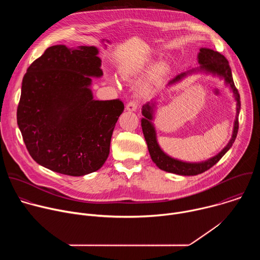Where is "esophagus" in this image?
<instances>
[{
  "label": "esophagus",
  "mask_w": 260,
  "mask_h": 260,
  "mask_svg": "<svg viewBox=\"0 0 260 260\" xmlns=\"http://www.w3.org/2000/svg\"><path fill=\"white\" fill-rule=\"evenodd\" d=\"M138 107V102L136 100H132L126 104V110L127 111H136Z\"/></svg>",
  "instance_id": "obj_1"
}]
</instances>
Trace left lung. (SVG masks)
<instances>
[{"label":"left lung","instance_id":"8db88e82","mask_svg":"<svg viewBox=\"0 0 260 260\" xmlns=\"http://www.w3.org/2000/svg\"><path fill=\"white\" fill-rule=\"evenodd\" d=\"M199 62L201 64V70L207 71L213 74H217V75L223 77L226 81L228 84L233 89V92L235 94V98L237 100V116H236V121H235V126H234V133L233 137L230 141V143L226 145V147L222 150L219 154L216 156L210 158L209 160L203 161V162H198V164H190V162H184L181 160H177L175 158H172L168 156L161 149L160 147L157 144L156 141V135H155V129L153 124L151 123L150 120H152V107L147 104L143 106L142 110V114L144 115V118L142 119V129L143 134L148 146V150H149L150 156L154 164L160 169L169 173H174L177 175H183V176H194L202 174L206 171H208L210 168H212L214 165H216L221 157L223 156L233 146L237 135L239 131V113H240V109H241V101H240V93L234 83L233 79V74H232V69L229 64V60L225 58L224 55H222L218 51H214L209 48H201L200 53H199ZM184 75L186 74L183 73L181 75H178L174 80H172L169 84L174 83L178 80H180Z\"/></svg>","mask_w":260,"mask_h":260}]
</instances>
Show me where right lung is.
Returning <instances> with one entry per match:
<instances>
[{
	"label": "right lung",
	"mask_w": 260,
	"mask_h": 260,
	"mask_svg": "<svg viewBox=\"0 0 260 260\" xmlns=\"http://www.w3.org/2000/svg\"><path fill=\"white\" fill-rule=\"evenodd\" d=\"M93 46L48 47L27 68L17 124L32 159L53 172L83 176L105 164L124 105L95 101L90 76L103 75Z\"/></svg>",
	"instance_id": "obj_1"
}]
</instances>
